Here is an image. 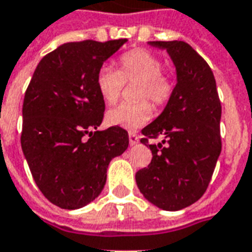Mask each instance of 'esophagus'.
I'll return each instance as SVG.
<instances>
[{
	"label": "esophagus",
	"mask_w": 252,
	"mask_h": 252,
	"mask_svg": "<svg viewBox=\"0 0 252 252\" xmlns=\"http://www.w3.org/2000/svg\"><path fill=\"white\" fill-rule=\"evenodd\" d=\"M129 143H131L132 146L139 143V135H136L135 132H129Z\"/></svg>",
	"instance_id": "obj_1"
}]
</instances>
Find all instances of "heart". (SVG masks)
I'll return each instance as SVG.
<instances>
[{
    "label": "heart",
    "instance_id": "obj_1",
    "mask_svg": "<svg viewBox=\"0 0 252 252\" xmlns=\"http://www.w3.org/2000/svg\"><path fill=\"white\" fill-rule=\"evenodd\" d=\"M161 59L147 49H132L119 59V71L102 66L96 73V89L103 101L113 105L120 99L124 86L139 82L135 96L139 101L126 102L110 109L106 114L109 124L136 129L150 120L153 108H163L173 98L176 82L173 76L161 71Z\"/></svg>",
    "mask_w": 252,
    "mask_h": 252
}]
</instances>
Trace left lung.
<instances>
[{
  "label": "left lung",
  "mask_w": 252,
  "mask_h": 252,
  "mask_svg": "<svg viewBox=\"0 0 252 252\" xmlns=\"http://www.w3.org/2000/svg\"><path fill=\"white\" fill-rule=\"evenodd\" d=\"M177 71L175 94L161 116L142 129L140 142L150 147L151 162L136 172L144 198L176 212L202 198L221 153V102L216 79L205 60L183 40H157ZM164 136L162 144L149 145Z\"/></svg>",
  "instance_id": "8db88e82"
}]
</instances>
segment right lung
<instances>
[{
  "instance_id": "obj_1",
  "label": "right lung",
  "mask_w": 252,
  "mask_h": 252,
  "mask_svg": "<svg viewBox=\"0 0 252 252\" xmlns=\"http://www.w3.org/2000/svg\"><path fill=\"white\" fill-rule=\"evenodd\" d=\"M126 39L64 43L36 66L23 102L20 142L40 192L61 209H79L101 193L112 158L128 147L121 126L96 131L105 101L96 89L102 64Z\"/></svg>"
}]
</instances>
